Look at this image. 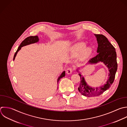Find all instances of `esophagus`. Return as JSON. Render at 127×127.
<instances>
[{
  "label": "esophagus",
  "instance_id": "obj_1",
  "mask_svg": "<svg viewBox=\"0 0 127 127\" xmlns=\"http://www.w3.org/2000/svg\"><path fill=\"white\" fill-rule=\"evenodd\" d=\"M72 70H73V69H72V68L71 67H69V68H68L66 69V73H67V74H71V73H72Z\"/></svg>",
  "mask_w": 127,
  "mask_h": 127
}]
</instances>
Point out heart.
I'll list each match as a JSON object with an SVG mask.
<instances>
[{"label": "heart", "mask_w": 127, "mask_h": 127, "mask_svg": "<svg viewBox=\"0 0 127 127\" xmlns=\"http://www.w3.org/2000/svg\"><path fill=\"white\" fill-rule=\"evenodd\" d=\"M86 44L83 42H80L75 44L70 49V53L72 57H76L79 55L85 48ZM91 50L89 48H87L84 50L82 54L81 58L82 59L85 58L90 54Z\"/></svg>", "instance_id": "heart-1"}]
</instances>
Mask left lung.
I'll list each match as a JSON object with an SVG mask.
<instances>
[{"label":"left lung","mask_w":127,"mask_h":127,"mask_svg":"<svg viewBox=\"0 0 127 127\" xmlns=\"http://www.w3.org/2000/svg\"><path fill=\"white\" fill-rule=\"evenodd\" d=\"M98 43L97 53L98 54L91 59L86 64H96L99 62L103 63L108 68L109 70L108 77L106 83L98 87H92L88 85L84 77L78 70L80 77V82L78 88L79 92L86 97H94L99 96L108 89L113 83L115 74L117 70V54L113 46L109 42L107 38L101 34H94Z\"/></svg>","instance_id":"8db88e82"}]
</instances>
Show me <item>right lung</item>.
<instances>
[{"mask_svg":"<svg viewBox=\"0 0 127 127\" xmlns=\"http://www.w3.org/2000/svg\"><path fill=\"white\" fill-rule=\"evenodd\" d=\"M39 41V37L38 36H30V37H27V38H26L20 44V45L19 46V47L18 48V49L17 50V51L16 52V53H15L14 54V58H13V60H15V58L17 55V53L21 50V48L24 47V46H27V45H30V44H34V43H37ZM65 71H64L59 76V77H58V80H57V83H58V82L59 81V80L63 77H64L65 76Z\"/></svg>","mask_w":127,"mask_h":127,"instance_id":"add662e5","label":"right lung"}]
</instances>
